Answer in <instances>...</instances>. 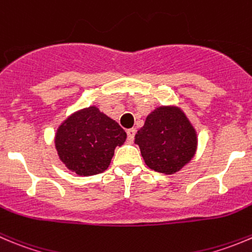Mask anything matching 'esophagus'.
Masks as SVG:
<instances>
[{
    "label": "esophagus",
    "instance_id": "obj_1",
    "mask_svg": "<svg viewBox=\"0 0 252 252\" xmlns=\"http://www.w3.org/2000/svg\"><path fill=\"white\" fill-rule=\"evenodd\" d=\"M135 133H136L135 128H131V129H128V130H126V135H128L129 141H133L134 136H135Z\"/></svg>",
    "mask_w": 252,
    "mask_h": 252
}]
</instances>
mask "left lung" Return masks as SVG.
<instances>
[{
    "label": "left lung",
    "mask_w": 252,
    "mask_h": 252,
    "mask_svg": "<svg viewBox=\"0 0 252 252\" xmlns=\"http://www.w3.org/2000/svg\"><path fill=\"white\" fill-rule=\"evenodd\" d=\"M134 143L140 148L148 167L172 175L192 160L198 141L196 129L182 109L161 106L146 117Z\"/></svg>",
    "instance_id": "left-lung-1"
}]
</instances>
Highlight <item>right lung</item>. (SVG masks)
I'll return each mask as SVG.
<instances>
[{
    "label": "right lung",
    "instance_id": "obj_1",
    "mask_svg": "<svg viewBox=\"0 0 252 252\" xmlns=\"http://www.w3.org/2000/svg\"><path fill=\"white\" fill-rule=\"evenodd\" d=\"M126 133L116 121L97 107L80 109L67 117L55 134L60 160L79 176H92L107 170L114 149L123 145Z\"/></svg>",
    "mask_w": 252,
    "mask_h": 252
}]
</instances>
